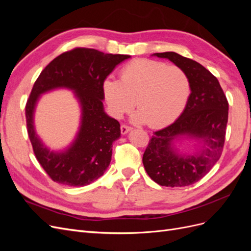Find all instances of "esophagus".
Here are the masks:
<instances>
[{"label":"esophagus","mask_w":251,"mask_h":251,"mask_svg":"<svg viewBox=\"0 0 251 251\" xmlns=\"http://www.w3.org/2000/svg\"><path fill=\"white\" fill-rule=\"evenodd\" d=\"M131 130H132V127L127 126L126 125H123V126H120V131H121V134H123V135H126V133H128Z\"/></svg>","instance_id":"34e87169"}]
</instances>
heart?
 Here are the masks:
<instances>
[{"instance_id":"b5f03b06","label":"heart","mask_w":251,"mask_h":251,"mask_svg":"<svg viewBox=\"0 0 251 251\" xmlns=\"http://www.w3.org/2000/svg\"><path fill=\"white\" fill-rule=\"evenodd\" d=\"M103 95L111 115L121 118L135 107L132 120L151 127L165 126L184 110L191 93L186 73L177 66L151 59H137L126 65L120 81L105 79Z\"/></svg>"}]
</instances>
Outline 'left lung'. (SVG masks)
I'll return each instance as SVG.
<instances>
[{"mask_svg": "<svg viewBox=\"0 0 251 251\" xmlns=\"http://www.w3.org/2000/svg\"><path fill=\"white\" fill-rule=\"evenodd\" d=\"M153 55L170 59L186 73L191 94L179 118L151 136L142 162L151 179L159 185H192L202 179L221 157L228 101L217 77L201 64L176 52ZM181 137L199 140L202 149L193 155L180 154L173 141Z\"/></svg>", "mask_w": 251, "mask_h": 251, "instance_id": "1", "label": "left lung"}]
</instances>
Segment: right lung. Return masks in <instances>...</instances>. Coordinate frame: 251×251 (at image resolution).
<instances>
[{"label": "right lung", "instance_id": "1", "mask_svg": "<svg viewBox=\"0 0 251 251\" xmlns=\"http://www.w3.org/2000/svg\"><path fill=\"white\" fill-rule=\"evenodd\" d=\"M130 55L107 54L95 49L75 48L55 57L35 80L26 103V123L34 155L57 183L85 186L102 176L111 162L112 144L120 137V125L105 114L103 81ZM72 89L80 101V131L63 152L50 151L35 133L33 116L39 96L51 89Z\"/></svg>", "mask_w": 251, "mask_h": 251}]
</instances>
